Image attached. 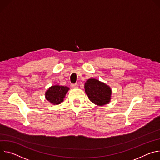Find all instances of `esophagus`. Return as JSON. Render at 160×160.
Listing matches in <instances>:
<instances>
[{"label": "esophagus", "mask_w": 160, "mask_h": 160, "mask_svg": "<svg viewBox=\"0 0 160 160\" xmlns=\"http://www.w3.org/2000/svg\"><path fill=\"white\" fill-rule=\"evenodd\" d=\"M70 86L72 88H77L78 87V84L77 83H72L70 84Z\"/></svg>", "instance_id": "esophagus-1"}]
</instances>
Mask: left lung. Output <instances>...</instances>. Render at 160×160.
Instances as JSON below:
<instances>
[{"mask_svg":"<svg viewBox=\"0 0 160 160\" xmlns=\"http://www.w3.org/2000/svg\"><path fill=\"white\" fill-rule=\"evenodd\" d=\"M85 92L93 103L103 105L110 102L111 90L110 87L95 79H88L84 84Z\"/></svg>","mask_w":160,"mask_h":160,"instance_id":"obj_1","label":"left lung"}]
</instances>
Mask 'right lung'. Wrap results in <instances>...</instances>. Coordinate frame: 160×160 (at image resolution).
Returning <instances> with one entry per match:
<instances>
[{
    "mask_svg": "<svg viewBox=\"0 0 160 160\" xmlns=\"http://www.w3.org/2000/svg\"><path fill=\"white\" fill-rule=\"evenodd\" d=\"M68 90L69 88L67 86H52L46 92V98L52 104H59L63 101V98Z\"/></svg>",
    "mask_w": 160,
    "mask_h": 160,
    "instance_id": "add662e5",
    "label": "right lung"
}]
</instances>
